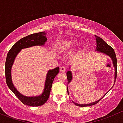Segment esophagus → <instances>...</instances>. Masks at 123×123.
Masks as SVG:
<instances>
[{"mask_svg": "<svg viewBox=\"0 0 123 123\" xmlns=\"http://www.w3.org/2000/svg\"><path fill=\"white\" fill-rule=\"evenodd\" d=\"M60 70L61 72H65V71H66V68L65 67H64V66H62V67H60Z\"/></svg>", "mask_w": 123, "mask_h": 123, "instance_id": "esophagus-1", "label": "esophagus"}]
</instances>
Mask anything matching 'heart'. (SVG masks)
I'll use <instances>...</instances> for the list:
<instances>
[{
  "mask_svg": "<svg viewBox=\"0 0 123 123\" xmlns=\"http://www.w3.org/2000/svg\"><path fill=\"white\" fill-rule=\"evenodd\" d=\"M78 44V42L75 39H71L65 42L63 44L62 48L64 50H71L74 48Z\"/></svg>",
  "mask_w": 123,
  "mask_h": 123,
  "instance_id": "obj_1",
  "label": "heart"
}]
</instances>
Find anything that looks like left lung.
Here are the masks:
<instances>
[{
    "label": "left lung",
    "mask_w": 123,
    "mask_h": 123,
    "mask_svg": "<svg viewBox=\"0 0 123 123\" xmlns=\"http://www.w3.org/2000/svg\"><path fill=\"white\" fill-rule=\"evenodd\" d=\"M96 37V41H97V48H96V51H99L100 52H102V53L105 54H106L107 55L109 56L111 58L112 60V62H113V65L114 68H115V80L117 78V57L116 55H115V52L113 50V49L112 48L111 46H110L108 44L106 43L101 38H100V37H98V36H95ZM66 75H67V78H68V84L71 81L72 79V72H71V71H68L67 72H66ZM67 91L68 93L69 94L68 92V89L67 87ZM107 93L103 97V98L107 94ZM102 98L100 99L99 100L97 101H95L93 103H91L87 104V105H80V104L72 102L75 104V105L78 106H80V107H86V106H92V105H96L98 101H100V100Z\"/></svg>",
    "instance_id": "obj_1"
}]
</instances>
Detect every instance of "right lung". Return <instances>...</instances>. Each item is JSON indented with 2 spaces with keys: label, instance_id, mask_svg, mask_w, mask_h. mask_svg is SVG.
<instances>
[{
  "label": "right lung",
  "instance_id": "obj_1",
  "mask_svg": "<svg viewBox=\"0 0 123 123\" xmlns=\"http://www.w3.org/2000/svg\"><path fill=\"white\" fill-rule=\"evenodd\" d=\"M46 33L40 32L30 34L21 38L16 42L10 49L6 56L5 62V78L8 87L12 91L15 95L21 101L22 103L30 106H42L47 101L49 97L51 87L54 79L59 72V68L57 67L54 69L49 70L46 75L45 89L42 95L37 97H26L21 94L14 86L11 79V68L13 65L15 58L21 49L33 46H42L47 40Z\"/></svg>",
  "mask_w": 123,
  "mask_h": 123
}]
</instances>
